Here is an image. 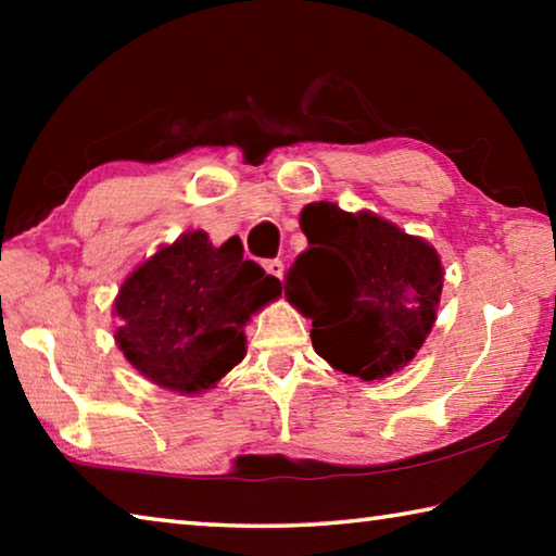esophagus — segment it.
I'll return each instance as SVG.
<instances>
[{"mask_svg": "<svg viewBox=\"0 0 556 556\" xmlns=\"http://www.w3.org/2000/svg\"><path fill=\"white\" fill-rule=\"evenodd\" d=\"M265 269L267 275L275 279H281V275H285V265H281V260H265Z\"/></svg>", "mask_w": 556, "mask_h": 556, "instance_id": "34e87169", "label": "esophagus"}]
</instances>
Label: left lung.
I'll list each match as a JSON object with an SVG mask.
<instances>
[{
  "label": "left lung",
  "instance_id": "obj_1",
  "mask_svg": "<svg viewBox=\"0 0 556 556\" xmlns=\"http://www.w3.org/2000/svg\"><path fill=\"white\" fill-rule=\"evenodd\" d=\"M299 225L308 248L289 267L285 294L312 318L314 351L361 380L404 368L437 318V250L378 215L326 201L306 205Z\"/></svg>",
  "mask_w": 556,
  "mask_h": 556
}]
</instances>
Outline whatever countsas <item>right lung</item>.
I'll list each match as a JSON object with an SVG mask.
<instances>
[{
    "mask_svg": "<svg viewBox=\"0 0 556 556\" xmlns=\"http://www.w3.org/2000/svg\"><path fill=\"white\" fill-rule=\"evenodd\" d=\"M279 294V279L242 260L238 238L213 248L203 230L186 232L122 285L117 345L166 390H208L244 357L250 314Z\"/></svg>",
    "mask_w": 556,
    "mask_h": 556,
    "instance_id": "1",
    "label": "right lung"
}]
</instances>
